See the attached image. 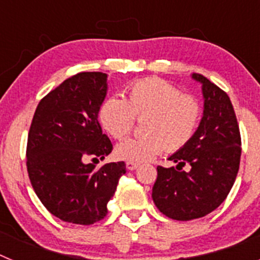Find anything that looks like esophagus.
<instances>
[{
	"instance_id": "1",
	"label": "esophagus",
	"mask_w": 260,
	"mask_h": 260,
	"mask_svg": "<svg viewBox=\"0 0 260 260\" xmlns=\"http://www.w3.org/2000/svg\"><path fill=\"white\" fill-rule=\"evenodd\" d=\"M138 167H139V164H138V162H134V161L126 162V168H127L128 171H134V169H137Z\"/></svg>"
}]
</instances>
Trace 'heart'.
Returning a JSON list of instances; mask_svg holds the SVG:
<instances>
[{
  "label": "heart",
  "instance_id": "1",
  "mask_svg": "<svg viewBox=\"0 0 260 260\" xmlns=\"http://www.w3.org/2000/svg\"><path fill=\"white\" fill-rule=\"evenodd\" d=\"M146 137L132 138L116 147L118 158L150 161L168 151H178L189 143L199 127L202 107L194 96L158 78H146L127 87V99L108 96L99 110L105 132L114 139L132 133L135 118H146Z\"/></svg>",
  "mask_w": 260,
  "mask_h": 260
}]
</instances>
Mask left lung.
<instances>
[{
    "label": "left lung",
    "mask_w": 260,
    "mask_h": 260,
    "mask_svg": "<svg viewBox=\"0 0 260 260\" xmlns=\"http://www.w3.org/2000/svg\"><path fill=\"white\" fill-rule=\"evenodd\" d=\"M203 117L191 141L169 160L174 167H157L152 187L156 207L169 219L189 221L208 215L225 201L240 168L241 135L231 99L201 74ZM189 164V172L178 167Z\"/></svg>",
    "instance_id": "left-lung-1"
}]
</instances>
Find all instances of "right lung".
Instances as JSON below:
<instances>
[{
	"label": "right lung",
	"mask_w": 260,
	"mask_h": 260,
	"mask_svg": "<svg viewBox=\"0 0 260 260\" xmlns=\"http://www.w3.org/2000/svg\"><path fill=\"white\" fill-rule=\"evenodd\" d=\"M108 75L79 73L41 99L27 141V171L36 195L52 215L71 224L91 225L107 216L123 161H99L112 152L103 134L99 110L108 91Z\"/></svg>",
	"instance_id": "1"
}]
</instances>
